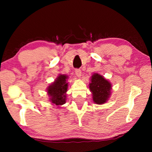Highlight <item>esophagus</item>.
Here are the masks:
<instances>
[{"label":"esophagus","mask_w":152,"mask_h":152,"mask_svg":"<svg viewBox=\"0 0 152 152\" xmlns=\"http://www.w3.org/2000/svg\"><path fill=\"white\" fill-rule=\"evenodd\" d=\"M76 75L78 77H80L81 76V70L80 69H76Z\"/></svg>","instance_id":"1"}]
</instances>
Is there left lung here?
Returning <instances> with one entry per match:
<instances>
[{
  "instance_id": "1",
  "label": "left lung",
  "mask_w": 152,
  "mask_h": 152,
  "mask_svg": "<svg viewBox=\"0 0 152 152\" xmlns=\"http://www.w3.org/2000/svg\"><path fill=\"white\" fill-rule=\"evenodd\" d=\"M89 88L93 95V101L98 104L104 103L110 94L111 84L102 76L94 74L92 76Z\"/></svg>"
}]
</instances>
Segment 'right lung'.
Returning a JSON list of instances; mask_svg holds the SVG:
<instances>
[{"label":"right lung","mask_w":152,"mask_h":152,"mask_svg":"<svg viewBox=\"0 0 152 152\" xmlns=\"http://www.w3.org/2000/svg\"><path fill=\"white\" fill-rule=\"evenodd\" d=\"M68 77L65 75H60L56 80L49 86L48 93L51 101L56 105H62L66 102V92L68 89V83L66 79Z\"/></svg>","instance_id":"obj_1"}]
</instances>
